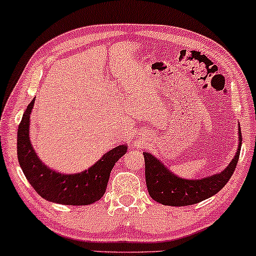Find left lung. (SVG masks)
Here are the masks:
<instances>
[{"mask_svg": "<svg viewBox=\"0 0 256 256\" xmlns=\"http://www.w3.org/2000/svg\"><path fill=\"white\" fill-rule=\"evenodd\" d=\"M242 134L238 124V148L231 162L220 173L201 179L178 177L150 152H143L146 161V182L154 201L165 206L182 207L198 204L216 195L225 186L238 162Z\"/></svg>", "mask_w": 256, "mask_h": 256, "instance_id": "1", "label": "left lung"}]
</instances>
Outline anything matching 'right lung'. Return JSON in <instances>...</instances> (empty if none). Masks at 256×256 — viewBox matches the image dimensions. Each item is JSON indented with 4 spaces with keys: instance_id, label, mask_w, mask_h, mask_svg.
Segmentation results:
<instances>
[{
    "instance_id": "1",
    "label": "right lung",
    "mask_w": 256,
    "mask_h": 256,
    "mask_svg": "<svg viewBox=\"0 0 256 256\" xmlns=\"http://www.w3.org/2000/svg\"><path fill=\"white\" fill-rule=\"evenodd\" d=\"M34 100L28 106L18 128V160L26 179L40 196L58 204L86 206L104 195L110 174L116 161L128 152L122 144L107 152L88 170L78 173H61L40 161L30 140V116Z\"/></svg>"
}]
</instances>
